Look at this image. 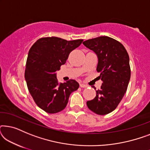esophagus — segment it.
<instances>
[{
	"label": "esophagus",
	"mask_w": 150,
	"mask_h": 150,
	"mask_svg": "<svg viewBox=\"0 0 150 150\" xmlns=\"http://www.w3.org/2000/svg\"><path fill=\"white\" fill-rule=\"evenodd\" d=\"M80 86H81V87H83V88H87L89 87V86L85 85V84H83V83H81L80 84Z\"/></svg>",
	"instance_id": "1"
}]
</instances>
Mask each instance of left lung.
Wrapping results in <instances>:
<instances>
[{"label": "left lung", "mask_w": 150, "mask_h": 150, "mask_svg": "<svg viewBox=\"0 0 150 150\" xmlns=\"http://www.w3.org/2000/svg\"><path fill=\"white\" fill-rule=\"evenodd\" d=\"M83 44L97 54V71L102 81L94 99L87 102L88 108L100 115L115 109L126 93L130 79L129 55L120 42L107 36L86 40ZM96 89L94 86L92 87Z\"/></svg>", "instance_id": "8db88e82"}]
</instances>
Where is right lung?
<instances>
[{
  "instance_id": "right-lung-1",
  "label": "right lung",
  "mask_w": 150,
  "mask_h": 150,
  "mask_svg": "<svg viewBox=\"0 0 150 150\" xmlns=\"http://www.w3.org/2000/svg\"><path fill=\"white\" fill-rule=\"evenodd\" d=\"M83 41L48 37L39 39L30 48L24 73L26 85L37 105L48 113L64 109L69 95L79 89V84L75 80L59 83L56 71Z\"/></svg>"
}]
</instances>
